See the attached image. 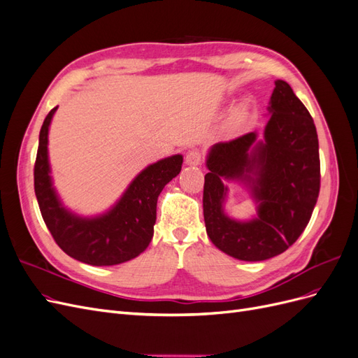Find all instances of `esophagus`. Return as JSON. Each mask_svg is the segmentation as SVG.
I'll return each instance as SVG.
<instances>
[{
    "instance_id": "1",
    "label": "esophagus",
    "mask_w": 358,
    "mask_h": 358,
    "mask_svg": "<svg viewBox=\"0 0 358 358\" xmlns=\"http://www.w3.org/2000/svg\"><path fill=\"white\" fill-rule=\"evenodd\" d=\"M185 162L188 166H200L201 164V154L199 150H189L185 157Z\"/></svg>"
}]
</instances>
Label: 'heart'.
Here are the masks:
<instances>
[{
  "mask_svg": "<svg viewBox=\"0 0 358 358\" xmlns=\"http://www.w3.org/2000/svg\"><path fill=\"white\" fill-rule=\"evenodd\" d=\"M248 116H249V106L246 103L239 104L229 117V128L233 129V131L234 129H241L246 124Z\"/></svg>",
  "mask_w": 358,
  "mask_h": 358,
  "instance_id": "obj_1",
  "label": "heart"
}]
</instances>
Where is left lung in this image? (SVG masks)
Masks as SVG:
<instances>
[{
    "instance_id": "1",
    "label": "left lung",
    "mask_w": 358,
    "mask_h": 358,
    "mask_svg": "<svg viewBox=\"0 0 358 358\" xmlns=\"http://www.w3.org/2000/svg\"><path fill=\"white\" fill-rule=\"evenodd\" d=\"M262 136L248 133L213 145L206 158V231L222 252L242 262L282 254L306 229L320 194L318 136L313 119L291 86L276 80ZM243 185L255 200L251 220L226 215V183Z\"/></svg>"
}]
</instances>
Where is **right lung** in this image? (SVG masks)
I'll list each match as a JSON object with an SVG mask.
<instances>
[{
	"mask_svg": "<svg viewBox=\"0 0 358 358\" xmlns=\"http://www.w3.org/2000/svg\"><path fill=\"white\" fill-rule=\"evenodd\" d=\"M57 109L58 106L53 107L41 125L34 167V189L43 220L58 246L78 262L91 266L129 262L152 241L158 196L179 175L183 157L171 155L149 164L106 212L78 215L64 206L50 175L49 128Z\"/></svg>",
	"mask_w": 358,
	"mask_h": 358,
	"instance_id": "add662e5",
	"label": "right lung"
}]
</instances>
